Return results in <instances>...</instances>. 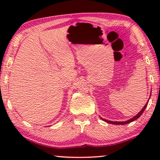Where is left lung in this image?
<instances>
[{
  "label": "left lung",
  "instance_id": "8db88e82",
  "mask_svg": "<svg viewBox=\"0 0 160 160\" xmlns=\"http://www.w3.org/2000/svg\"><path fill=\"white\" fill-rule=\"evenodd\" d=\"M150 97H151V95H150ZM149 99H150V98H148V100H149ZM148 101H147V102H146V104L145 105V106H144L143 108L141 109V111H140V112H139L138 113V114L135 115L134 117H132V119H130L128 120V121H125V122H113V121H109V120H107V119H102V117H100V118H101V119L103 120V121L106 122L107 123H109V124H117V125H123V124H129V123H130V122H133V121H135V119H138V118H139L140 117H141V114H142V113H143V111H144V110H145V109H146V106H147V105H148Z\"/></svg>",
  "mask_w": 160,
  "mask_h": 160
}]
</instances>
